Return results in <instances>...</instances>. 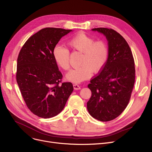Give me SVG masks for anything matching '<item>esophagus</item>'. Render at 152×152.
I'll list each match as a JSON object with an SVG mask.
<instances>
[{
    "label": "esophagus",
    "instance_id": "34e87169",
    "mask_svg": "<svg viewBox=\"0 0 152 152\" xmlns=\"http://www.w3.org/2000/svg\"><path fill=\"white\" fill-rule=\"evenodd\" d=\"M73 88L75 90H79V89H81V87L77 84H73Z\"/></svg>",
    "mask_w": 152,
    "mask_h": 152
}]
</instances>
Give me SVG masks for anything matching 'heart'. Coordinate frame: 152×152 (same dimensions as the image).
Wrapping results in <instances>:
<instances>
[{"mask_svg":"<svg viewBox=\"0 0 152 152\" xmlns=\"http://www.w3.org/2000/svg\"><path fill=\"white\" fill-rule=\"evenodd\" d=\"M68 44L74 51L82 53L81 65L71 69L66 75L67 80L74 83H81L89 79L92 74L99 72L106 64L109 56L107 44L103 40L95 39L80 32L71 38ZM53 56L57 64L66 71L70 68V51L61 45H57L53 50Z\"/></svg>","mask_w":152,"mask_h":152,"instance_id":"b5f03b06","label":"heart"}]
</instances>
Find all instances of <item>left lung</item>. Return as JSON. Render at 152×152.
<instances>
[{"instance_id":"8db88e82","label":"left lung","mask_w":152,"mask_h":152,"mask_svg":"<svg viewBox=\"0 0 152 152\" xmlns=\"http://www.w3.org/2000/svg\"><path fill=\"white\" fill-rule=\"evenodd\" d=\"M92 30L106 37L109 56L102 71L88 85L92 94L87 109L92 117L107 122L119 116L129 102L135 78L134 59L129 44L115 30Z\"/></svg>"}]
</instances>
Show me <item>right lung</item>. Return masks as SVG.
Wrapping results in <instances>:
<instances>
[{"label":"right lung","mask_w":152,"mask_h":152,"mask_svg":"<svg viewBox=\"0 0 152 152\" xmlns=\"http://www.w3.org/2000/svg\"><path fill=\"white\" fill-rule=\"evenodd\" d=\"M72 30L47 27L31 36L17 58L16 79L23 100L31 113L48 118L60 113L73 91L71 83L62 82L53 50Z\"/></svg>","instance_id":"obj_1"}]
</instances>
